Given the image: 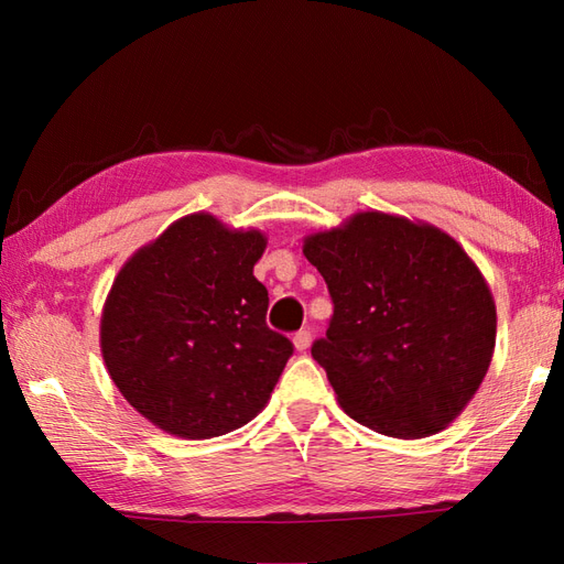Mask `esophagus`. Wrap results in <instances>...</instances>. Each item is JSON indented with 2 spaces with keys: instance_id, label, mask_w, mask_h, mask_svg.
<instances>
[{
  "instance_id": "obj_1",
  "label": "esophagus",
  "mask_w": 564,
  "mask_h": 564,
  "mask_svg": "<svg viewBox=\"0 0 564 564\" xmlns=\"http://www.w3.org/2000/svg\"><path fill=\"white\" fill-rule=\"evenodd\" d=\"M293 344H295V349H297V351H307V349H310V344H313V334H310V329L295 332Z\"/></svg>"
}]
</instances>
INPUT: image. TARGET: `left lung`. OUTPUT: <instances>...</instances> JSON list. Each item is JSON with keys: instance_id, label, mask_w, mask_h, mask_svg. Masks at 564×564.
<instances>
[{"instance_id": "left-lung-1", "label": "left lung", "mask_w": 564, "mask_h": 564, "mask_svg": "<svg viewBox=\"0 0 564 564\" xmlns=\"http://www.w3.org/2000/svg\"><path fill=\"white\" fill-rule=\"evenodd\" d=\"M334 315L313 358L341 410L392 438L446 429L495 354L497 307L465 249L438 227L380 210L307 235Z\"/></svg>"}]
</instances>
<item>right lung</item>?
Listing matches in <instances>:
<instances>
[{"label": "right lung", "mask_w": 564, "mask_h": 564, "mask_svg": "<svg viewBox=\"0 0 564 564\" xmlns=\"http://www.w3.org/2000/svg\"><path fill=\"white\" fill-rule=\"evenodd\" d=\"M263 249V232L194 213L118 271L101 313L104 364L166 434L223 436L267 406L293 344L267 325L269 291L254 279Z\"/></svg>", "instance_id": "1"}]
</instances>
